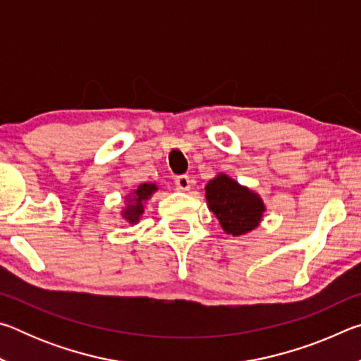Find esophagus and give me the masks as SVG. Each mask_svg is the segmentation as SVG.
Masks as SVG:
<instances>
[{
	"mask_svg": "<svg viewBox=\"0 0 361 361\" xmlns=\"http://www.w3.org/2000/svg\"><path fill=\"white\" fill-rule=\"evenodd\" d=\"M175 186L181 189V191H189V188H191V180H189L188 175H180L175 178Z\"/></svg>",
	"mask_w": 361,
	"mask_h": 361,
	"instance_id": "obj_1",
	"label": "esophagus"
}]
</instances>
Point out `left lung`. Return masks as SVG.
<instances>
[{
    "label": "left lung",
    "instance_id": "left-lung-1",
    "mask_svg": "<svg viewBox=\"0 0 361 361\" xmlns=\"http://www.w3.org/2000/svg\"><path fill=\"white\" fill-rule=\"evenodd\" d=\"M205 199L226 234L239 237L256 229L266 205L252 189L226 173H218L205 186Z\"/></svg>",
    "mask_w": 361,
    "mask_h": 361
}]
</instances>
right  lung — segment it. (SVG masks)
Listing matches in <instances>:
<instances>
[{
    "mask_svg": "<svg viewBox=\"0 0 361 361\" xmlns=\"http://www.w3.org/2000/svg\"><path fill=\"white\" fill-rule=\"evenodd\" d=\"M156 183H142L135 191L130 192L126 197V207L122 209L121 215L126 219L127 223L137 224L140 221V216L143 215L145 212V204L146 200H149L152 194L157 191Z\"/></svg>",
    "mask_w": 361,
    "mask_h": 361,
    "instance_id": "1",
    "label": "right lung"
}]
</instances>
